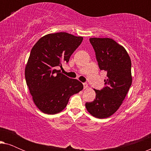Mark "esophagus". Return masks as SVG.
Returning a JSON list of instances; mask_svg holds the SVG:
<instances>
[{
    "label": "esophagus",
    "instance_id": "obj_1",
    "mask_svg": "<svg viewBox=\"0 0 151 151\" xmlns=\"http://www.w3.org/2000/svg\"><path fill=\"white\" fill-rule=\"evenodd\" d=\"M83 85H84V89H86V88H87L88 87V84L86 83V82H84V83H83Z\"/></svg>",
    "mask_w": 151,
    "mask_h": 151
}]
</instances>
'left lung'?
I'll use <instances>...</instances> for the list:
<instances>
[{"instance_id":"8db88e82","label":"left lung","mask_w":151,"mask_h":151,"mask_svg":"<svg viewBox=\"0 0 151 151\" xmlns=\"http://www.w3.org/2000/svg\"><path fill=\"white\" fill-rule=\"evenodd\" d=\"M91 44L96 52L100 70L106 71L105 86L94 89L96 99L86 102V108L97 118H106L117 111L132 84L131 61L127 51L111 38H91Z\"/></svg>"}]
</instances>
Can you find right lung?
Instances as JSON below:
<instances>
[{
    "mask_svg": "<svg viewBox=\"0 0 151 151\" xmlns=\"http://www.w3.org/2000/svg\"><path fill=\"white\" fill-rule=\"evenodd\" d=\"M83 38L66 32L45 35L31 51L25 67V80L36 106L46 114L60 113L67 106L70 97L83 89L76 79L57 70L80 46Z\"/></svg>",
    "mask_w": 151,
    "mask_h": 151,
    "instance_id": "add662e5",
    "label": "right lung"
}]
</instances>
